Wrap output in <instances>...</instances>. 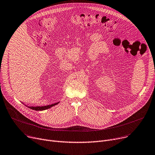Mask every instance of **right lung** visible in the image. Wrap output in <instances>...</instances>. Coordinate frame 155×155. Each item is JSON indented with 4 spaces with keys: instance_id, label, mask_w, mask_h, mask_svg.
<instances>
[{
    "instance_id": "1",
    "label": "right lung",
    "mask_w": 155,
    "mask_h": 155,
    "mask_svg": "<svg viewBox=\"0 0 155 155\" xmlns=\"http://www.w3.org/2000/svg\"><path fill=\"white\" fill-rule=\"evenodd\" d=\"M59 102H60L54 103V104H51V105H45V106H36V107H34V106H27L26 105H26V106H27L28 107H29V108H30V109H31L32 110H38L39 111V110H46V109H50V108L52 107L53 106H54L55 105L58 104Z\"/></svg>"
}]
</instances>
